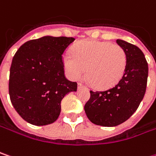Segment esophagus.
Returning a JSON list of instances; mask_svg holds the SVG:
<instances>
[{"label":"esophagus","mask_w":156,"mask_h":156,"mask_svg":"<svg viewBox=\"0 0 156 156\" xmlns=\"http://www.w3.org/2000/svg\"><path fill=\"white\" fill-rule=\"evenodd\" d=\"M78 89H80V88H85V89H87V87H85L83 84H81V83H78Z\"/></svg>","instance_id":"esophagus-1"}]
</instances>
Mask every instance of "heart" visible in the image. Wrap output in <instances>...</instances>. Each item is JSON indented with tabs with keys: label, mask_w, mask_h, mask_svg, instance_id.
<instances>
[{
	"label": "heart",
	"mask_w": 156,
	"mask_h": 156,
	"mask_svg": "<svg viewBox=\"0 0 156 156\" xmlns=\"http://www.w3.org/2000/svg\"><path fill=\"white\" fill-rule=\"evenodd\" d=\"M62 64L70 79L81 78L87 69L88 81L97 89H109L119 83L127 66V55L116 44L84 41L72 48V55L65 54Z\"/></svg>",
	"instance_id": "b5f03b06"
}]
</instances>
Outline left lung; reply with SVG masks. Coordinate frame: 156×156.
<instances>
[{
  "label": "left lung",
  "mask_w": 156,
  "mask_h": 156,
  "mask_svg": "<svg viewBox=\"0 0 156 156\" xmlns=\"http://www.w3.org/2000/svg\"><path fill=\"white\" fill-rule=\"evenodd\" d=\"M116 43L127 55L124 77L106 91H90L91 96L85 105L88 119L106 127L124 123L137 110L145 95L148 76V65L143 52L122 40H116Z\"/></svg>",
  "instance_id": "left-lung-1"
}]
</instances>
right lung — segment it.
<instances>
[{
	"instance_id": "1",
	"label": "right lung",
	"mask_w": 156,
	"mask_h": 156,
	"mask_svg": "<svg viewBox=\"0 0 156 156\" xmlns=\"http://www.w3.org/2000/svg\"><path fill=\"white\" fill-rule=\"evenodd\" d=\"M74 38L45 36L23 44L12 59L9 81L11 103L33 125L54 123L61 101L78 84L65 78L62 54Z\"/></svg>"
}]
</instances>
